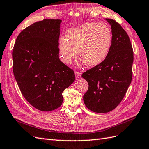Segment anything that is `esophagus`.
Listing matches in <instances>:
<instances>
[{"mask_svg": "<svg viewBox=\"0 0 149 149\" xmlns=\"http://www.w3.org/2000/svg\"><path fill=\"white\" fill-rule=\"evenodd\" d=\"M75 76H76V78H79L81 77V74L79 73L78 71H75Z\"/></svg>", "mask_w": 149, "mask_h": 149, "instance_id": "obj_1", "label": "esophagus"}]
</instances>
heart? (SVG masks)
Here are the masks:
<instances>
[{
	"mask_svg": "<svg viewBox=\"0 0 149 149\" xmlns=\"http://www.w3.org/2000/svg\"><path fill=\"white\" fill-rule=\"evenodd\" d=\"M66 39L59 41V52L61 61L69 65L77 55L81 58L79 65H99L107 59L113 43V33L106 24L86 22L70 28L66 33Z\"/></svg>",
	"mask_w": 149,
	"mask_h": 149,
	"instance_id": "b5f03b06",
	"label": "heart"
}]
</instances>
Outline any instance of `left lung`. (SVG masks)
Masks as SVG:
<instances>
[{
    "mask_svg": "<svg viewBox=\"0 0 149 149\" xmlns=\"http://www.w3.org/2000/svg\"><path fill=\"white\" fill-rule=\"evenodd\" d=\"M113 33V43L107 59L83 73L88 83L83 101L96 113L109 112L118 105L125 95L132 79L134 52L129 37L113 19H105Z\"/></svg>",
    "mask_w": 149,
    "mask_h": 149,
    "instance_id": "obj_1",
    "label": "left lung"
}]
</instances>
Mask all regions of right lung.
Segmentation results:
<instances>
[{
  "label": "right lung",
  "mask_w": 149,
  "mask_h": 149,
  "mask_svg": "<svg viewBox=\"0 0 149 149\" xmlns=\"http://www.w3.org/2000/svg\"><path fill=\"white\" fill-rule=\"evenodd\" d=\"M59 19H45L19 34L13 51V73L24 97L36 109L54 110L75 79L73 70L59 58Z\"/></svg>",
  "instance_id": "add662e5"
}]
</instances>
